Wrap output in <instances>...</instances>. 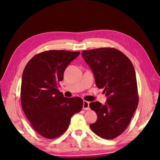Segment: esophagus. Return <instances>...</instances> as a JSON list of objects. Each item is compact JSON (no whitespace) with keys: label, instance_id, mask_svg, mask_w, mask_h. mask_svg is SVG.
<instances>
[{"label":"esophagus","instance_id":"obj_1","mask_svg":"<svg viewBox=\"0 0 160 160\" xmlns=\"http://www.w3.org/2000/svg\"><path fill=\"white\" fill-rule=\"evenodd\" d=\"M83 109L84 110H89V102L87 101H83Z\"/></svg>","mask_w":160,"mask_h":160}]
</instances>
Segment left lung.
Masks as SVG:
<instances>
[{
	"label": "left lung",
	"instance_id": "1",
	"mask_svg": "<svg viewBox=\"0 0 160 160\" xmlns=\"http://www.w3.org/2000/svg\"><path fill=\"white\" fill-rule=\"evenodd\" d=\"M95 75V83L108 97L105 105L89 104L98 115L90 128L106 139L117 138L127 129L138 108L139 95L132 62L115 48L103 47L81 52Z\"/></svg>",
	"mask_w": 160,
	"mask_h": 160
}]
</instances>
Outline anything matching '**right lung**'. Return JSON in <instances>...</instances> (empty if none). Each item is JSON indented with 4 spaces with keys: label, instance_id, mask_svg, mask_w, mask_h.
Returning <instances> with one entry per match:
<instances>
[{
    "label": "right lung",
    "instance_id": "1",
    "mask_svg": "<svg viewBox=\"0 0 160 160\" xmlns=\"http://www.w3.org/2000/svg\"><path fill=\"white\" fill-rule=\"evenodd\" d=\"M80 52L49 50L38 53L23 71L21 105L31 127L47 139L59 137L68 129L71 118L81 111L79 97L65 98L58 89L70 62Z\"/></svg>",
    "mask_w": 160,
    "mask_h": 160
}]
</instances>
